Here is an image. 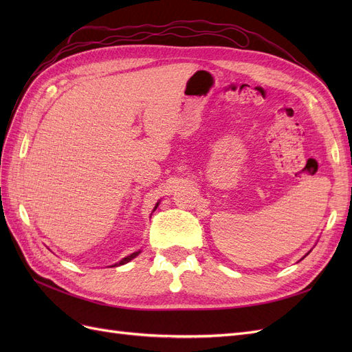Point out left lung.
<instances>
[{"mask_svg": "<svg viewBox=\"0 0 352 352\" xmlns=\"http://www.w3.org/2000/svg\"><path fill=\"white\" fill-rule=\"evenodd\" d=\"M302 258H304V257H302Z\"/></svg>", "mask_w": 352, "mask_h": 352, "instance_id": "8db88e82", "label": "left lung"}]
</instances>
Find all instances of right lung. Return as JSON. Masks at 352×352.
<instances>
[{"label":"right lung","mask_w":352,"mask_h":352,"mask_svg":"<svg viewBox=\"0 0 352 352\" xmlns=\"http://www.w3.org/2000/svg\"><path fill=\"white\" fill-rule=\"evenodd\" d=\"M158 207V202H157V206H155V208ZM155 208H154V211H155ZM140 252L141 251H136V252H133V254H131V255H127V257H124L123 260H120L119 263H116L114 265H111V267H116V265H123V264H126V263H129L131 260H133L135 257H138V255H140Z\"/></svg>","instance_id":"add662e5"}]
</instances>
